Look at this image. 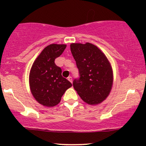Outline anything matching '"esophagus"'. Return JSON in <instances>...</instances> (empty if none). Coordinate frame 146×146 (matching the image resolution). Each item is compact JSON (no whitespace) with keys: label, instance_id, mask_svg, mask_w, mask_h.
<instances>
[{"label":"esophagus","instance_id":"34e87169","mask_svg":"<svg viewBox=\"0 0 146 146\" xmlns=\"http://www.w3.org/2000/svg\"><path fill=\"white\" fill-rule=\"evenodd\" d=\"M68 80L70 82H71V83L73 82V78H72L71 77H68Z\"/></svg>","mask_w":146,"mask_h":146}]
</instances>
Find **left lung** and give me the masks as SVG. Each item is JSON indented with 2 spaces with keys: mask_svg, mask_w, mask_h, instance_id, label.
Masks as SVG:
<instances>
[{
  "mask_svg": "<svg viewBox=\"0 0 146 146\" xmlns=\"http://www.w3.org/2000/svg\"><path fill=\"white\" fill-rule=\"evenodd\" d=\"M70 46L80 75L73 82L75 90L88 104L101 103L108 96L113 86V70L109 61L91 43H72Z\"/></svg>",
  "mask_w": 146,
  "mask_h": 146,
  "instance_id": "8db88e82",
  "label": "left lung"
}]
</instances>
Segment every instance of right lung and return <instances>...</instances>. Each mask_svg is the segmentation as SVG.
Segmentation results:
<instances>
[{"label": "right lung", "instance_id": "right-lung-1", "mask_svg": "<svg viewBox=\"0 0 146 146\" xmlns=\"http://www.w3.org/2000/svg\"><path fill=\"white\" fill-rule=\"evenodd\" d=\"M66 44H52L42 51L31 66L29 86L36 100L40 104L52 107L58 104L62 96L72 84L62 76V69L55 64Z\"/></svg>", "mask_w": 146, "mask_h": 146}]
</instances>
